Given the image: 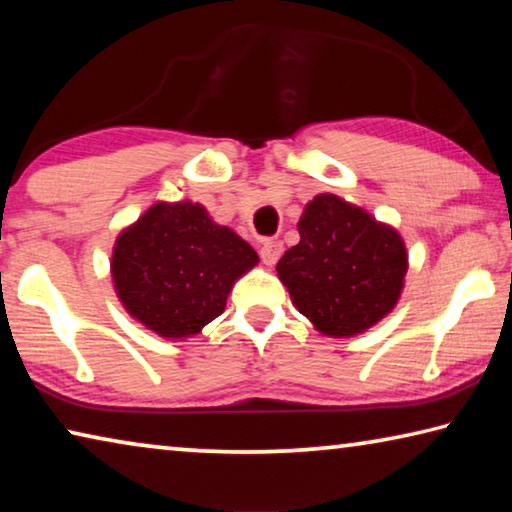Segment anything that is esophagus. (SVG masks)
<instances>
[{
  "instance_id": "34e87169",
  "label": "esophagus",
  "mask_w": 512,
  "mask_h": 512,
  "mask_svg": "<svg viewBox=\"0 0 512 512\" xmlns=\"http://www.w3.org/2000/svg\"><path fill=\"white\" fill-rule=\"evenodd\" d=\"M282 250H284V246H282V241H275V239H266L264 244H262V248H259V257H262V262L266 264V266H273L277 259H280V255H282Z\"/></svg>"
}]
</instances>
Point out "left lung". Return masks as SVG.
Returning a JSON list of instances; mask_svg holds the SVG:
<instances>
[{
    "label": "left lung",
    "mask_w": 512,
    "mask_h": 512,
    "mask_svg": "<svg viewBox=\"0 0 512 512\" xmlns=\"http://www.w3.org/2000/svg\"><path fill=\"white\" fill-rule=\"evenodd\" d=\"M300 241L275 271L320 334L357 336L391 314L409 255L393 225L334 194H318L298 221Z\"/></svg>",
    "instance_id": "left-lung-1"
}]
</instances>
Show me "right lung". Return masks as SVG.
Wrapping results in <instances>:
<instances>
[{"mask_svg":"<svg viewBox=\"0 0 512 512\" xmlns=\"http://www.w3.org/2000/svg\"><path fill=\"white\" fill-rule=\"evenodd\" d=\"M259 257L201 203H155L119 232L110 273L137 323L162 339H189L223 314L225 300Z\"/></svg>","mask_w":512,"mask_h":512,"instance_id":"add662e5","label":"right lung"}]
</instances>
